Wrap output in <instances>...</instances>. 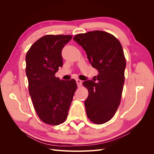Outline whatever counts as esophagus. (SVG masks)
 Here are the masks:
<instances>
[{"label":"esophagus","instance_id":"obj_1","mask_svg":"<svg viewBox=\"0 0 154 154\" xmlns=\"http://www.w3.org/2000/svg\"><path fill=\"white\" fill-rule=\"evenodd\" d=\"M76 83H77V85H78V87H80L82 85V80H79V79H76Z\"/></svg>","mask_w":154,"mask_h":154}]
</instances>
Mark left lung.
Here are the masks:
<instances>
[{
  "mask_svg": "<svg viewBox=\"0 0 154 154\" xmlns=\"http://www.w3.org/2000/svg\"><path fill=\"white\" fill-rule=\"evenodd\" d=\"M73 40L85 51L88 61L98 71L96 82L83 83L88 91L85 101L87 117L94 123H105L115 114L122 97L126 68L122 45L114 36L102 31L78 34Z\"/></svg>",
  "mask_w": 154,
  "mask_h": 154,
  "instance_id": "left-lung-1",
  "label": "left lung"
}]
</instances>
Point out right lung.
<instances>
[{
	"label": "right lung",
	"instance_id": "1",
	"mask_svg": "<svg viewBox=\"0 0 154 154\" xmlns=\"http://www.w3.org/2000/svg\"><path fill=\"white\" fill-rule=\"evenodd\" d=\"M71 35H45L31 45L26 56L29 92L37 115L45 123L58 125L66 119L77 85L54 74L63 66L62 51Z\"/></svg>",
	"mask_w": 154,
	"mask_h": 154
}]
</instances>
